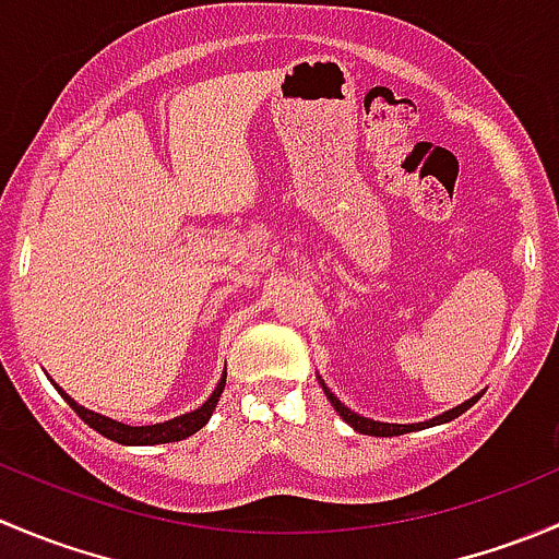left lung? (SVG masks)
<instances>
[{"label": "left lung", "instance_id": "left-lung-1", "mask_svg": "<svg viewBox=\"0 0 559 559\" xmlns=\"http://www.w3.org/2000/svg\"><path fill=\"white\" fill-rule=\"evenodd\" d=\"M319 384H322L324 395H328V399H330V404L335 406V412H338V415L344 417L346 424H349L352 429H355V431H360V435H368V437H399V435H406V431L429 429V426H440V424H448V420H453V417H459V415H462V412H467L469 406H473L475 401L480 399V395H473V399H467V401H464V404H459V406H453V409L442 412V415L431 417V420H426V424H409V426H401V424H379V420H371V417H362V415H357V412H352L349 406H344V404H341L338 399H335L333 393H330V390H328V384H324L322 379H319Z\"/></svg>", "mask_w": 559, "mask_h": 559}]
</instances>
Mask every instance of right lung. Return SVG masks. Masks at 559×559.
<instances>
[{"label":"right lung","mask_w":559,"mask_h":559,"mask_svg":"<svg viewBox=\"0 0 559 559\" xmlns=\"http://www.w3.org/2000/svg\"><path fill=\"white\" fill-rule=\"evenodd\" d=\"M224 384H226V373L221 377L218 388L213 390V395H210V399L204 401L199 409L188 412V415H180V417H171V420H166V424H155V426L119 424V420H111V417L100 415V412H92V409H86V406L75 404V401L70 399V395L64 393L57 382H53V388H57L59 395H62L70 406H73L75 415H79L86 426H92L97 435L108 437V440L119 442V445H164V442L186 440V437L197 435L202 426H207L210 415L215 412V404H218L221 393H224Z\"/></svg>","instance_id":"1"}]
</instances>
